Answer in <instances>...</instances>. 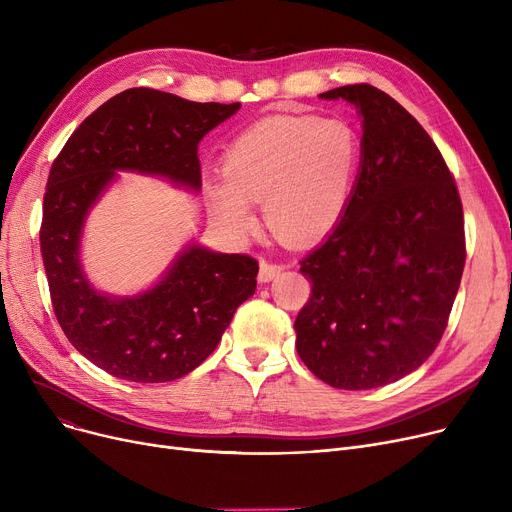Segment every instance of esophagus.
<instances>
[{"mask_svg":"<svg viewBox=\"0 0 512 512\" xmlns=\"http://www.w3.org/2000/svg\"><path fill=\"white\" fill-rule=\"evenodd\" d=\"M282 270H284V267H282L280 263L261 259V263H259V282H270V280H274Z\"/></svg>","mask_w":512,"mask_h":512,"instance_id":"34e87169","label":"esophagus"}]
</instances>
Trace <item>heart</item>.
Instances as JSON below:
<instances>
[{"instance_id": "obj_1", "label": "heart", "mask_w": 512, "mask_h": 512, "mask_svg": "<svg viewBox=\"0 0 512 512\" xmlns=\"http://www.w3.org/2000/svg\"><path fill=\"white\" fill-rule=\"evenodd\" d=\"M357 128L342 118L270 116L249 126L222 157V180L205 182L213 220L226 232L253 228L249 203L288 245H311L342 220L361 168Z\"/></svg>"}]
</instances>
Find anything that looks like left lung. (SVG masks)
<instances>
[{
	"label": "left lung",
	"instance_id": "obj_1",
	"mask_svg": "<svg viewBox=\"0 0 512 512\" xmlns=\"http://www.w3.org/2000/svg\"><path fill=\"white\" fill-rule=\"evenodd\" d=\"M319 97L357 107L363 155L342 220L301 261L311 297L294 321L297 351L334 388H380L423 365L448 326L463 205L436 143L388 93L361 83Z\"/></svg>",
	"mask_w": 512,
	"mask_h": 512
}]
</instances>
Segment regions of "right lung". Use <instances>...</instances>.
<instances>
[{
	"label": "right lung",
	"instance_id": "add662e5",
	"mask_svg": "<svg viewBox=\"0 0 512 512\" xmlns=\"http://www.w3.org/2000/svg\"><path fill=\"white\" fill-rule=\"evenodd\" d=\"M238 107L126 89L97 107L53 161L39 232L53 313L76 351L114 378L159 384L191 373L253 297L259 263L249 255L191 245L153 288L126 299L97 292L78 259L87 215L116 172L199 191V143Z\"/></svg>",
	"mask_w": 512,
	"mask_h": 512
}]
</instances>
